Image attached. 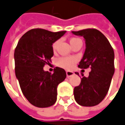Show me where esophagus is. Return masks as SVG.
Masks as SVG:
<instances>
[{"instance_id":"obj_1","label":"esophagus","mask_w":125,"mask_h":125,"mask_svg":"<svg viewBox=\"0 0 125 125\" xmlns=\"http://www.w3.org/2000/svg\"><path fill=\"white\" fill-rule=\"evenodd\" d=\"M66 74H67V77L69 78L71 76H72L73 75V72H70V71H67L66 72Z\"/></svg>"}]
</instances>
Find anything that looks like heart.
Segmentation results:
<instances>
[{"label": "heart", "instance_id": "obj_1", "mask_svg": "<svg viewBox=\"0 0 125 125\" xmlns=\"http://www.w3.org/2000/svg\"><path fill=\"white\" fill-rule=\"evenodd\" d=\"M79 40L78 38H73L70 39V43H72L74 41ZM56 46V43H54L53 45V48L55 49ZM76 62H77V58L76 57H61L60 58H58L56 61L57 65L59 66L60 67L66 69H72L75 66Z\"/></svg>", "mask_w": 125, "mask_h": 125}]
</instances>
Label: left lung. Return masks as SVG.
<instances>
[{"instance_id":"1","label":"left lung","mask_w":125,"mask_h":125,"mask_svg":"<svg viewBox=\"0 0 125 125\" xmlns=\"http://www.w3.org/2000/svg\"><path fill=\"white\" fill-rule=\"evenodd\" d=\"M72 33L83 36L85 41L86 48L78 67L92 69L88 77L82 74L80 84L73 90L74 98L81 106L93 107L98 104L109 91L115 70L114 52L107 38L97 29H86Z\"/></svg>"}]
</instances>
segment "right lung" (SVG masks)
I'll use <instances>...</instances> for the list:
<instances>
[{
	"label": "right lung",
	"mask_w": 125,
	"mask_h": 125,
	"mask_svg": "<svg viewBox=\"0 0 125 125\" xmlns=\"http://www.w3.org/2000/svg\"><path fill=\"white\" fill-rule=\"evenodd\" d=\"M65 33L66 31L31 29L21 38L16 47V78L23 95L37 107H48L56 103L57 87L66 78L63 69L56 67L52 74L43 69L53 56V43Z\"/></svg>",
	"instance_id": "1"
}]
</instances>
